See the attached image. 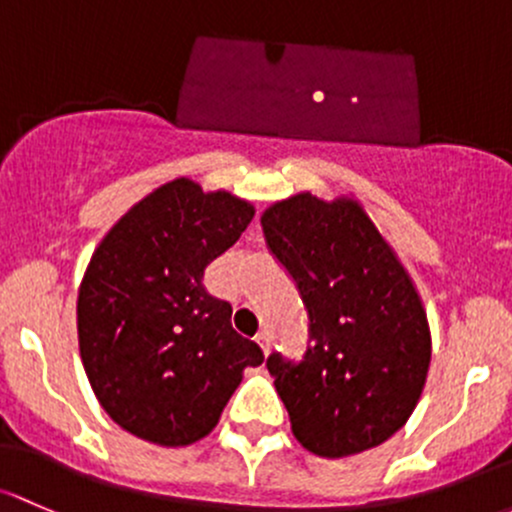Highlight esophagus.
<instances>
[{"mask_svg":"<svg viewBox=\"0 0 512 512\" xmlns=\"http://www.w3.org/2000/svg\"><path fill=\"white\" fill-rule=\"evenodd\" d=\"M255 341L260 343V348H262V351H265V353H270V333H267V331L257 333V336H255Z\"/></svg>","mask_w":512,"mask_h":512,"instance_id":"34e87169","label":"esophagus"}]
</instances>
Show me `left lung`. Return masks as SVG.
Segmentation results:
<instances>
[{
    "label": "left lung",
    "mask_w": 512,
    "mask_h": 512,
    "mask_svg": "<svg viewBox=\"0 0 512 512\" xmlns=\"http://www.w3.org/2000/svg\"><path fill=\"white\" fill-rule=\"evenodd\" d=\"M262 230L309 314L304 355L267 358L294 437L326 459L383 444L410 419L432 360L410 274L346 198L299 193L267 208Z\"/></svg>",
    "instance_id": "obj_1"
}]
</instances>
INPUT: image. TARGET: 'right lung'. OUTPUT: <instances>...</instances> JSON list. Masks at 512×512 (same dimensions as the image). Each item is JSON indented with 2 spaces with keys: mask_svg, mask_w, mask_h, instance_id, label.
I'll return each instance as SVG.
<instances>
[{
  "mask_svg": "<svg viewBox=\"0 0 512 512\" xmlns=\"http://www.w3.org/2000/svg\"><path fill=\"white\" fill-rule=\"evenodd\" d=\"M250 203L188 179L157 188L105 235L78 292V343L102 410L161 446L218 424L242 370L265 360L203 272L250 225Z\"/></svg>",
  "mask_w": 512,
  "mask_h": 512,
  "instance_id": "obj_1",
  "label": "right lung"
}]
</instances>
